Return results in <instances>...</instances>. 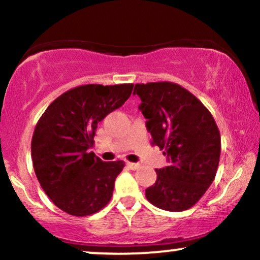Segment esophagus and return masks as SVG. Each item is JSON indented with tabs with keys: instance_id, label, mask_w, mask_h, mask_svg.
<instances>
[{
	"instance_id": "esophagus-1",
	"label": "esophagus",
	"mask_w": 260,
	"mask_h": 260,
	"mask_svg": "<svg viewBox=\"0 0 260 260\" xmlns=\"http://www.w3.org/2000/svg\"><path fill=\"white\" fill-rule=\"evenodd\" d=\"M127 166L131 170H138L140 168L139 164H136V162H127Z\"/></svg>"
}]
</instances>
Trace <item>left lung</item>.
<instances>
[{"mask_svg":"<svg viewBox=\"0 0 260 260\" xmlns=\"http://www.w3.org/2000/svg\"><path fill=\"white\" fill-rule=\"evenodd\" d=\"M145 126L169 166L156 169V181L145 189L155 207L168 211L192 208L215 178L221 139L211 113L192 92L170 82L136 84Z\"/></svg>","mask_w":260,"mask_h":260,"instance_id":"obj_1","label":"left lung"}]
</instances>
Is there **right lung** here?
Returning <instances> with one entry per match:
<instances>
[{"label":"right lung","mask_w":260,"mask_h":260,"mask_svg":"<svg viewBox=\"0 0 260 260\" xmlns=\"http://www.w3.org/2000/svg\"><path fill=\"white\" fill-rule=\"evenodd\" d=\"M133 84H88L66 91L35 127L31 157L40 186L56 207L74 216L101 210L112 197L123 161L105 162L89 149L98 123L121 107Z\"/></svg>","instance_id":"1"}]
</instances>
